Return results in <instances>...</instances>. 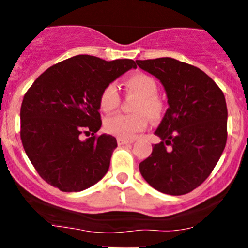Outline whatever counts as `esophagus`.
<instances>
[{
	"mask_svg": "<svg viewBox=\"0 0 248 248\" xmlns=\"http://www.w3.org/2000/svg\"><path fill=\"white\" fill-rule=\"evenodd\" d=\"M134 140H126V139L118 138V144L119 146H124V144H132Z\"/></svg>",
	"mask_w": 248,
	"mask_h": 248,
	"instance_id": "34e87169",
	"label": "esophagus"
}]
</instances>
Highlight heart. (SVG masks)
Instances as JSON below:
<instances>
[{"instance_id":"obj_1","label":"heart","mask_w":248,"mask_h":248,"mask_svg":"<svg viewBox=\"0 0 248 248\" xmlns=\"http://www.w3.org/2000/svg\"><path fill=\"white\" fill-rule=\"evenodd\" d=\"M127 92L138 96L133 106L135 114H115L108 116L104 127L108 134L118 138L134 139L139 133L146 129L148 119L152 121L160 120L163 115V104L157 98V85L150 76L136 73L128 77L124 81ZM120 104V96L115 85L109 84L104 87L99 96V105L105 113L114 110Z\"/></svg>"}]
</instances>
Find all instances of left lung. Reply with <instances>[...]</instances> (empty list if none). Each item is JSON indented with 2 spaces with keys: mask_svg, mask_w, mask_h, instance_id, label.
I'll list each match as a JSON object with an SVG mask.
<instances>
[{
  "mask_svg": "<svg viewBox=\"0 0 248 248\" xmlns=\"http://www.w3.org/2000/svg\"><path fill=\"white\" fill-rule=\"evenodd\" d=\"M136 64L162 82L169 104L155 132L162 141L141 162L140 172L158 191L186 195L209 177L224 152V93L205 72L177 59L164 57Z\"/></svg>",
  "mask_w": 248,
  "mask_h": 248,
  "instance_id": "1",
  "label": "left lung"
}]
</instances>
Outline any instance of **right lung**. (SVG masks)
I'll list each match as a JSON object with an SVG mask.
<instances>
[{"instance_id": "add662e5", "label": "right lung", "mask_w": 248, "mask_h": 248, "mask_svg": "<svg viewBox=\"0 0 248 248\" xmlns=\"http://www.w3.org/2000/svg\"><path fill=\"white\" fill-rule=\"evenodd\" d=\"M130 69L132 59L79 55L52 65L33 81L21 106V140L39 176L64 192L82 191L106 175L118 147L101 127L99 96ZM82 133L90 136L81 140Z\"/></svg>"}]
</instances>
